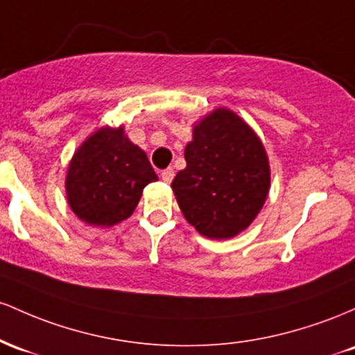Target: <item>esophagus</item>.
I'll use <instances>...</instances> for the list:
<instances>
[{"label":"esophagus","instance_id":"1","mask_svg":"<svg viewBox=\"0 0 355 355\" xmlns=\"http://www.w3.org/2000/svg\"><path fill=\"white\" fill-rule=\"evenodd\" d=\"M173 178H174V169H173V167H167V169H164L161 173V179L164 182H171V181H173Z\"/></svg>","mask_w":355,"mask_h":355}]
</instances>
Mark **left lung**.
Instances as JSON below:
<instances>
[{"label": "left lung", "instance_id": "obj_1", "mask_svg": "<svg viewBox=\"0 0 355 355\" xmlns=\"http://www.w3.org/2000/svg\"><path fill=\"white\" fill-rule=\"evenodd\" d=\"M184 157L171 188L189 225L211 240L248 228L270 189L268 157L252 127L230 109L213 110L194 125Z\"/></svg>", "mask_w": 355, "mask_h": 355}]
</instances>
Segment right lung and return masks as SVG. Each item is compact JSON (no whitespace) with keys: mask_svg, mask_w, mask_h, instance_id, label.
Here are the masks:
<instances>
[{"mask_svg":"<svg viewBox=\"0 0 355 355\" xmlns=\"http://www.w3.org/2000/svg\"><path fill=\"white\" fill-rule=\"evenodd\" d=\"M157 181L146 153L127 139L124 127H102L71 157L67 199L92 226H114L134 213L142 189Z\"/></svg>","mask_w":355,"mask_h":355,"instance_id":"right-lung-1","label":"right lung"}]
</instances>
